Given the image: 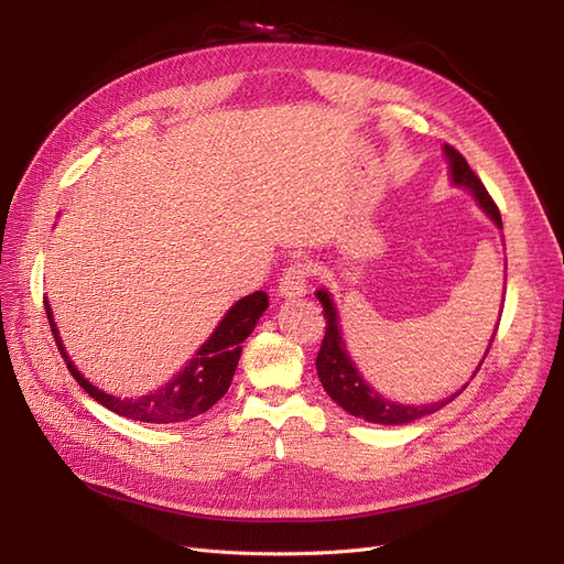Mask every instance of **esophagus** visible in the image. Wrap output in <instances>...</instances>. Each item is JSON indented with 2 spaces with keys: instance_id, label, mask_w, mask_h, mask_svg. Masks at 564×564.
Returning <instances> with one entry per match:
<instances>
[{
  "instance_id": "obj_1",
  "label": "esophagus",
  "mask_w": 564,
  "mask_h": 564,
  "mask_svg": "<svg viewBox=\"0 0 564 564\" xmlns=\"http://www.w3.org/2000/svg\"><path fill=\"white\" fill-rule=\"evenodd\" d=\"M308 278H311V265L303 261H294L289 263L280 278V286L278 292L284 299H296L308 292Z\"/></svg>"
}]
</instances>
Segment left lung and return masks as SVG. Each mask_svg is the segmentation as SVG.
Wrapping results in <instances>:
<instances>
[{
    "label": "left lung",
    "mask_w": 564,
    "mask_h": 564,
    "mask_svg": "<svg viewBox=\"0 0 564 564\" xmlns=\"http://www.w3.org/2000/svg\"><path fill=\"white\" fill-rule=\"evenodd\" d=\"M442 150H445L447 162H449L452 183L458 185V187H468V191L475 197V202L480 204V209L494 220V224L501 228L499 207L489 197L482 181L475 176V172L468 166L466 158L460 155L458 150H454L449 143L442 148ZM315 296L322 303L324 319H327V327H324L322 346H319L317 360H315L317 377H319L324 390H327V395L338 406H344L348 414H352L357 419H365L369 423L402 425V423H412L416 419H423V416L440 412L442 406H447L456 395H460V392L466 390L468 383L460 388L458 392H454V395L445 398V400H437V402H431V404H416V406H412V404H398V402H390V400L381 398L377 390H373L369 383H365V379L360 377V371L355 369L352 360L348 357L344 338H340V324H338L336 305H334L329 292H324V289H319ZM497 329H499V324H497ZM497 329H494V336H497ZM494 336H491V340H494ZM491 340H489V346H487V350L482 355V360H480V365H477V369L473 371L470 379H475V373L480 371L485 357H487V352L491 348Z\"/></svg>",
    "instance_id": "1"
}]
</instances>
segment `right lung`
I'll return each instance as SVG.
<instances>
[{
    "label": "right lung",
    "mask_w": 564,
    "mask_h": 564,
    "mask_svg": "<svg viewBox=\"0 0 564 564\" xmlns=\"http://www.w3.org/2000/svg\"><path fill=\"white\" fill-rule=\"evenodd\" d=\"M265 308H268L265 292H253L240 299L226 313V317L218 322V327L207 338V344H202V348L195 352L193 360L187 362L172 381L141 398H115L110 392L98 390L77 371L75 362L67 357L63 348V340L58 336L51 305L48 301H44L51 334H54L61 357L67 365V371L75 377V381L87 390L96 402L110 409V412L133 421H143V423L191 421L207 412V409H212L220 398H224L230 388L237 362H240V355H242L240 344L253 332L256 322H259Z\"/></svg>",
    "instance_id": "1"
}]
</instances>
